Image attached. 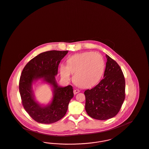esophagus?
Here are the masks:
<instances>
[{"label": "esophagus", "mask_w": 149, "mask_h": 149, "mask_svg": "<svg viewBox=\"0 0 149 149\" xmlns=\"http://www.w3.org/2000/svg\"><path fill=\"white\" fill-rule=\"evenodd\" d=\"M79 92L80 91L79 90H74V95H76L77 93H79Z\"/></svg>", "instance_id": "34e87169"}]
</instances>
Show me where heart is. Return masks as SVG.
Masks as SVG:
<instances>
[{
  "label": "heart",
  "instance_id": "obj_1",
  "mask_svg": "<svg viewBox=\"0 0 149 149\" xmlns=\"http://www.w3.org/2000/svg\"><path fill=\"white\" fill-rule=\"evenodd\" d=\"M105 70L103 57L98 53L84 52L69 58L67 66L61 65L60 74L62 78L70 80L71 73L74 74L75 83L83 88L91 87L100 80Z\"/></svg>",
  "mask_w": 149,
  "mask_h": 149
}]
</instances>
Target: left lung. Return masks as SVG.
I'll return each instance as SVG.
<instances>
[{
    "label": "left lung",
    "mask_w": 149,
    "mask_h": 149,
    "mask_svg": "<svg viewBox=\"0 0 149 149\" xmlns=\"http://www.w3.org/2000/svg\"><path fill=\"white\" fill-rule=\"evenodd\" d=\"M107 63L103 79L84 91L85 109L91 117L105 120L115 117L125 100V81L117 63L106 54Z\"/></svg>",
    "instance_id": "obj_1"
}]
</instances>
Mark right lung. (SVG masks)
Listing matches in <instances>:
<instances>
[{"label":"right lung","instance_id":"right-lung-1","mask_svg":"<svg viewBox=\"0 0 149 149\" xmlns=\"http://www.w3.org/2000/svg\"><path fill=\"white\" fill-rule=\"evenodd\" d=\"M69 51L51 50L40 53L24 67L19 81V91L23 107L36 121L49 124L56 123L66 115L69 102L74 96L72 87L58 86L56 79L58 65ZM42 80L52 88L53 97L47 105L35 99L33 84Z\"/></svg>","mask_w":149,"mask_h":149}]
</instances>
